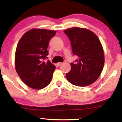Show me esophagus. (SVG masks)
Here are the masks:
<instances>
[{"instance_id": "esophagus-1", "label": "esophagus", "mask_w": 122, "mask_h": 122, "mask_svg": "<svg viewBox=\"0 0 122 122\" xmlns=\"http://www.w3.org/2000/svg\"><path fill=\"white\" fill-rule=\"evenodd\" d=\"M61 64H62V63H60V62H59V63H56V66H61Z\"/></svg>"}]
</instances>
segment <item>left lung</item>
<instances>
[{
	"label": "left lung",
	"instance_id": "left-lung-1",
	"mask_svg": "<svg viewBox=\"0 0 122 122\" xmlns=\"http://www.w3.org/2000/svg\"><path fill=\"white\" fill-rule=\"evenodd\" d=\"M71 42L73 53L78 56L76 63H71V70L66 74L71 84L88 86L101 75L104 64L103 46L98 36L86 28L74 27L64 31Z\"/></svg>",
	"mask_w": 122,
	"mask_h": 122
}]
</instances>
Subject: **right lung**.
<instances>
[{
	"mask_svg": "<svg viewBox=\"0 0 122 122\" xmlns=\"http://www.w3.org/2000/svg\"><path fill=\"white\" fill-rule=\"evenodd\" d=\"M56 31L33 29L22 36L16 46L15 66L18 74L31 88L41 89L51 83L56 66L48 58L47 48Z\"/></svg>",
	"mask_w": 122,
	"mask_h": 122,
	"instance_id": "1",
	"label": "right lung"
}]
</instances>
